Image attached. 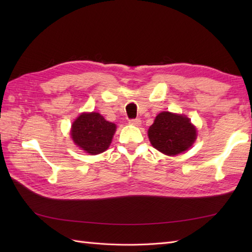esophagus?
<instances>
[{
    "instance_id": "34e87169",
    "label": "esophagus",
    "mask_w": 252,
    "mask_h": 252,
    "mask_svg": "<svg viewBox=\"0 0 252 252\" xmlns=\"http://www.w3.org/2000/svg\"><path fill=\"white\" fill-rule=\"evenodd\" d=\"M129 123L131 126H138L142 123V121H141V119L140 118H135V119H131L130 121H129Z\"/></svg>"
}]
</instances>
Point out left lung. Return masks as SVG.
Segmentation results:
<instances>
[{
    "instance_id": "left-lung-1",
    "label": "left lung",
    "mask_w": 252,
    "mask_h": 252,
    "mask_svg": "<svg viewBox=\"0 0 252 252\" xmlns=\"http://www.w3.org/2000/svg\"><path fill=\"white\" fill-rule=\"evenodd\" d=\"M148 137L157 151L175 156L186 152L194 144L197 131L187 117L162 111L149 126Z\"/></svg>"
}]
</instances>
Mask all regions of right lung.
<instances>
[{
	"label": "right lung",
	"instance_id": "add662e5",
	"mask_svg": "<svg viewBox=\"0 0 252 252\" xmlns=\"http://www.w3.org/2000/svg\"><path fill=\"white\" fill-rule=\"evenodd\" d=\"M116 125L105 120L98 112H83L71 126V138L85 153L97 155L109 147Z\"/></svg>",
	"mask_w": 252,
	"mask_h": 252
}]
</instances>
